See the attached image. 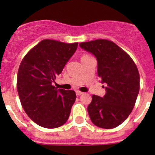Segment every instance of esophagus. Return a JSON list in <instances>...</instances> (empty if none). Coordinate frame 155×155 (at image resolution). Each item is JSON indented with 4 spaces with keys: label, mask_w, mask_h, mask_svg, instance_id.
<instances>
[{
    "label": "esophagus",
    "mask_w": 155,
    "mask_h": 155,
    "mask_svg": "<svg viewBox=\"0 0 155 155\" xmlns=\"http://www.w3.org/2000/svg\"><path fill=\"white\" fill-rule=\"evenodd\" d=\"M76 95H81V94H82V92H81V91H76Z\"/></svg>",
    "instance_id": "34e87169"
}]
</instances>
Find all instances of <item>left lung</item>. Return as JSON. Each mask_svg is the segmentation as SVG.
Masks as SVG:
<instances>
[{
  "instance_id": "obj_1",
  "label": "left lung",
  "mask_w": 155,
  "mask_h": 155,
  "mask_svg": "<svg viewBox=\"0 0 155 155\" xmlns=\"http://www.w3.org/2000/svg\"><path fill=\"white\" fill-rule=\"evenodd\" d=\"M79 46L95 56L98 76L105 84L103 97L92 96L87 107L89 117L97 127H116L127 118L135 105L140 91L138 69L124 50L109 40L81 43Z\"/></svg>"
}]
</instances>
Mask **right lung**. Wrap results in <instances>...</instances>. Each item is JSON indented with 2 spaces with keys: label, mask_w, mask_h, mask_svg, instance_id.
Masks as SVG:
<instances>
[{
  "label": "right lung",
  "mask_w": 155,
  "mask_h": 155,
  "mask_svg": "<svg viewBox=\"0 0 155 155\" xmlns=\"http://www.w3.org/2000/svg\"><path fill=\"white\" fill-rule=\"evenodd\" d=\"M77 46L78 43L42 40L21 61L17 77L18 97L29 118L43 127H58L70 116L76 93L57 89L54 83Z\"/></svg>",
  "instance_id": "add662e5"
}]
</instances>
